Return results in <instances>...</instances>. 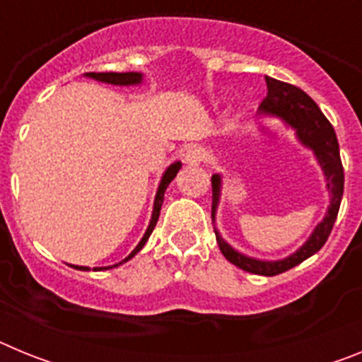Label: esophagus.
Masks as SVG:
<instances>
[{
    "instance_id": "34e87169",
    "label": "esophagus",
    "mask_w": 362,
    "mask_h": 362,
    "mask_svg": "<svg viewBox=\"0 0 362 362\" xmlns=\"http://www.w3.org/2000/svg\"><path fill=\"white\" fill-rule=\"evenodd\" d=\"M203 159L204 150L201 148V146H190V148L187 150V153H185V161H187L188 165H199Z\"/></svg>"
}]
</instances>
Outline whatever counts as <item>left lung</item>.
Instances as JSON below:
<instances>
[{"label": "left lung", "mask_w": 362, "mask_h": 362, "mask_svg": "<svg viewBox=\"0 0 362 362\" xmlns=\"http://www.w3.org/2000/svg\"><path fill=\"white\" fill-rule=\"evenodd\" d=\"M267 79L268 94L264 101L259 107V112H263L267 116H276L283 119L284 123L292 127L296 130V136L306 148L313 150L317 163L321 165L322 174L326 179V188L330 192V206L326 212L325 219L315 226L308 241L300 246L296 254L288 255V257L279 259V261H261V259L248 257V255L241 254V252L233 250L232 246L221 238L219 232H216L217 245L219 250L223 252L230 263L239 267L241 270L250 272V274H257V276H277L283 272L290 270V268L297 267L303 263L305 259L313 255L322 248L328 235H330L334 223L337 219L339 206H341V199H343L344 190V170L343 163H341V153H339V143L337 136H335L334 127L330 121L326 119L321 108L315 105L308 94L297 88V86L290 85V83L279 81L274 78ZM221 194V175H212V221H216V210L217 203H219Z\"/></svg>", "instance_id": "1"}]
</instances>
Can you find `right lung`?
<instances>
[{
	"instance_id": "add662e5",
	"label": "right lung",
	"mask_w": 362,
	"mask_h": 362,
	"mask_svg": "<svg viewBox=\"0 0 362 362\" xmlns=\"http://www.w3.org/2000/svg\"><path fill=\"white\" fill-rule=\"evenodd\" d=\"M85 76L86 78L95 79V81H103V83H110V85H121V86L139 85V83L143 81L141 72H88V74H85ZM179 168H181V163L175 161V163H172V165L165 170V174H163V177H161V183H159L158 194H156V199H153L152 219H150L148 228H146L145 235H143V239L139 241V245H137L136 248L132 250V254H130L129 257H124L119 264L127 263L129 259H132L134 255L141 250L143 246H145V243L148 241L150 233H152V230L156 228V223H158V219H159V212H161V204H163V199H165L166 187L172 183V179L175 177V174L179 172ZM119 264H114V267H119ZM114 267H107V268H114ZM76 268H78V270H90V268H86V267H76ZM107 268H94V270H107Z\"/></svg>"
}]
</instances>
